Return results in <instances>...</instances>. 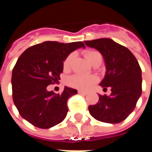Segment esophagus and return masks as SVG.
<instances>
[{
	"label": "esophagus",
	"mask_w": 152,
	"mask_h": 152,
	"mask_svg": "<svg viewBox=\"0 0 152 152\" xmlns=\"http://www.w3.org/2000/svg\"><path fill=\"white\" fill-rule=\"evenodd\" d=\"M78 94H82V95H86V94H87V93L85 92V91H82V90H78Z\"/></svg>",
	"instance_id": "1"
}]
</instances>
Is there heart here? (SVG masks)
I'll use <instances>...</instances> for the list:
<instances>
[{
	"label": "heart",
	"mask_w": 152,
	"mask_h": 152,
	"mask_svg": "<svg viewBox=\"0 0 152 152\" xmlns=\"http://www.w3.org/2000/svg\"><path fill=\"white\" fill-rule=\"evenodd\" d=\"M86 58L89 63L92 64L99 57L101 56V53L96 50H88L85 53ZM73 54L71 53L66 57V59L63 62V68L68 69L71 66V63L72 61ZM98 81V77L94 75H82V74H75L70 76L67 79V85L76 89L87 90L91 88L96 82Z\"/></svg>",
	"instance_id": "obj_1"
}]
</instances>
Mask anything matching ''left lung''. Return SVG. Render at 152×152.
Here are the masks:
<instances>
[{"instance_id": "8db88e82", "label": "left lung", "mask_w": 152, "mask_h": 152, "mask_svg": "<svg viewBox=\"0 0 152 152\" xmlns=\"http://www.w3.org/2000/svg\"><path fill=\"white\" fill-rule=\"evenodd\" d=\"M87 46L102 53L106 74L99 84L111 88L110 96L100 95L89 112L97 121L116 124L124 121L134 110L142 94V70L137 60L126 47L109 38L85 41Z\"/></svg>"}]
</instances>
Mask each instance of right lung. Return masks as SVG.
Instances as JSON below:
<instances>
[{"label":"right lung","mask_w":152,"mask_h":152,"mask_svg":"<svg viewBox=\"0 0 152 152\" xmlns=\"http://www.w3.org/2000/svg\"><path fill=\"white\" fill-rule=\"evenodd\" d=\"M81 47H86L81 41H45L29 47L17 60L12 72L13 101L22 117L36 127L49 129L66 117L67 100L77 90L65 86L57 94L47 86L60 80L63 61Z\"/></svg>","instance_id":"right-lung-1"}]
</instances>
